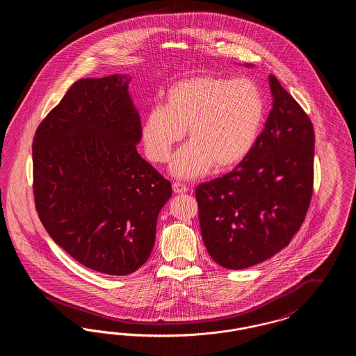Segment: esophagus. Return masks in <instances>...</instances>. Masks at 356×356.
Wrapping results in <instances>:
<instances>
[{"label": "esophagus", "instance_id": "34e87169", "mask_svg": "<svg viewBox=\"0 0 356 356\" xmlns=\"http://www.w3.org/2000/svg\"><path fill=\"white\" fill-rule=\"evenodd\" d=\"M172 188H173V192L177 193V195H183V193L188 192V186L179 184V183H173Z\"/></svg>", "mask_w": 356, "mask_h": 356}]
</instances>
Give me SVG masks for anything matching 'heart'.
<instances>
[{"label":"heart","instance_id":"1","mask_svg":"<svg viewBox=\"0 0 356 356\" xmlns=\"http://www.w3.org/2000/svg\"><path fill=\"white\" fill-rule=\"evenodd\" d=\"M267 115L261 88L251 79L195 76L172 85L167 105H154L143 120L148 159L164 164L186 137L191 143L173 157L170 172L195 179L243 163L261 135Z\"/></svg>","mask_w":356,"mask_h":356}]
</instances>
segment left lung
<instances>
[{
	"mask_svg": "<svg viewBox=\"0 0 356 356\" xmlns=\"http://www.w3.org/2000/svg\"><path fill=\"white\" fill-rule=\"evenodd\" d=\"M270 89L271 112L252 152L196 188L204 244L228 270L252 267L287 247L312 196V122L272 74Z\"/></svg>",
	"mask_w": 356,
	"mask_h": 356,
	"instance_id": "left-lung-1",
	"label": "left lung"
}]
</instances>
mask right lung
Segmentation results:
<instances>
[{"instance_id":"add662e5","label":"right lung","mask_w":356,"mask_h":356,"mask_svg":"<svg viewBox=\"0 0 356 356\" xmlns=\"http://www.w3.org/2000/svg\"><path fill=\"white\" fill-rule=\"evenodd\" d=\"M131 77L83 79L33 138V193L47 232L80 264L106 275L138 270L154 245L172 186L136 149Z\"/></svg>"}]
</instances>
